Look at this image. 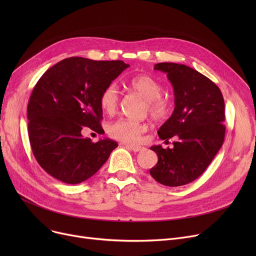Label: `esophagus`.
<instances>
[{"label": "esophagus", "instance_id": "1", "mask_svg": "<svg viewBox=\"0 0 256 256\" xmlns=\"http://www.w3.org/2000/svg\"><path fill=\"white\" fill-rule=\"evenodd\" d=\"M124 145L126 147V148H130L135 152H141V150H144V147L138 146V145H134V144H124Z\"/></svg>", "mask_w": 256, "mask_h": 256}]
</instances>
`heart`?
Segmentation results:
<instances>
[{
    "label": "heart",
    "mask_w": 256,
    "mask_h": 256,
    "mask_svg": "<svg viewBox=\"0 0 256 256\" xmlns=\"http://www.w3.org/2000/svg\"><path fill=\"white\" fill-rule=\"evenodd\" d=\"M126 87L136 92L146 100L147 110L156 120L166 119L171 111V104L162 98L163 88L156 78L147 74H140L132 78L126 82ZM119 104V92L115 84L108 85L100 96V106L102 110L111 115L115 113ZM148 126L139 121L120 118L106 126L109 135L121 142L138 143Z\"/></svg>",
    "instance_id": "b5f03b06"
}]
</instances>
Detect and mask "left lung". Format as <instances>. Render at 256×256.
Returning a JSON list of instances; mask_svg holds the SVG:
<instances>
[{
  "label": "left lung",
  "instance_id": "8db88e82",
  "mask_svg": "<svg viewBox=\"0 0 256 256\" xmlns=\"http://www.w3.org/2000/svg\"><path fill=\"white\" fill-rule=\"evenodd\" d=\"M154 70L167 74L174 90V111L158 130L173 147L152 146L158 158L150 173L160 184L178 186L193 182L208 167L225 137V104L219 87L191 68L176 63H158Z\"/></svg>",
  "mask_w": 256,
  "mask_h": 256
}]
</instances>
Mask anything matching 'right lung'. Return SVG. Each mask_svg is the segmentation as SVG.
I'll return each mask as SVG.
<instances>
[{"label": "right lung", "mask_w": 256, "mask_h": 256, "mask_svg": "<svg viewBox=\"0 0 256 256\" xmlns=\"http://www.w3.org/2000/svg\"><path fill=\"white\" fill-rule=\"evenodd\" d=\"M130 65L124 61L66 58L48 68L28 104V132L33 154L50 176L65 184L96 174L118 146L111 139L93 143L83 126L104 134L102 91Z\"/></svg>", "instance_id": "right-lung-1"}]
</instances>
